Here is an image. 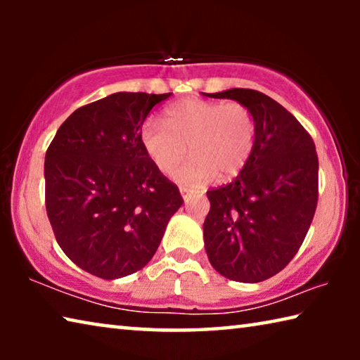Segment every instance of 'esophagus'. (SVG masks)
Instances as JSON below:
<instances>
[{
	"instance_id": "1",
	"label": "esophagus",
	"mask_w": 360,
	"mask_h": 360,
	"mask_svg": "<svg viewBox=\"0 0 360 360\" xmlns=\"http://www.w3.org/2000/svg\"><path fill=\"white\" fill-rule=\"evenodd\" d=\"M179 191H181L182 198H184V202H188V200H191V197H192L193 191H191V188H188V187H181Z\"/></svg>"
}]
</instances>
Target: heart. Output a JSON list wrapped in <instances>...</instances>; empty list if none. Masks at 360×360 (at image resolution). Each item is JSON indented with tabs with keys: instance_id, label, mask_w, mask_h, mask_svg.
Here are the masks:
<instances>
[{
	"instance_id": "obj_1",
	"label": "heart",
	"mask_w": 360,
	"mask_h": 360,
	"mask_svg": "<svg viewBox=\"0 0 360 360\" xmlns=\"http://www.w3.org/2000/svg\"><path fill=\"white\" fill-rule=\"evenodd\" d=\"M163 122H144L141 146L162 173L179 165L188 146L193 157L176 173L187 184H203L214 176L231 179L248 165L255 148L254 114L238 101L182 100L165 109Z\"/></svg>"
}]
</instances>
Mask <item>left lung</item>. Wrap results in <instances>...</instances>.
<instances>
[{"instance_id": "obj_1", "label": "left lung", "mask_w": 360, "mask_h": 360, "mask_svg": "<svg viewBox=\"0 0 360 360\" xmlns=\"http://www.w3.org/2000/svg\"><path fill=\"white\" fill-rule=\"evenodd\" d=\"M208 96L246 105L257 133L241 173L206 192V254L231 281H265L294 259L311 225L319 193L316 146L300 122L265 94L230 89Z\"/></svg>"}]
</instances>
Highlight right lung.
I'll use <instances>...</instances> for the list:
<instances>
[{
    "label": "right lung",
    "instance_id": "right-lung-1",
    "mask_svg": "<svg viewBox=\"0 0 360 360\" xmlns=\"http://www.w3.org/2000/svg\"><path fill=\"white\" fill-rule=\"evenodd\" d=\"M169 95L117 92L79 108L46 152L47 217L62 251L90 275L141 270L184 203L139 139L150 109Z\"/></svg>",
    "mask_w": 360,
    "mask_h": 360
}]
</instances>
